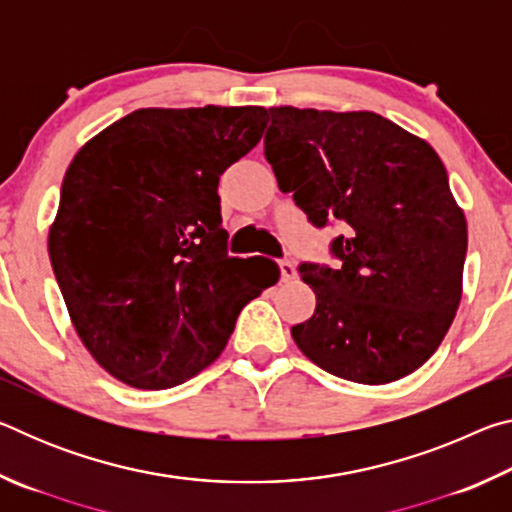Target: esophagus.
<instances>
[{
  "mask_svg": "<svg viewBox=\"0 0 512 512\" xmlns=\"http://www.w3.org/2000/svg\"><path fill=\"white\" fill-rule=\"evenodd\" d=\"M280 271H282V280H284V282L296 280V266H293V262H289V259H282V262H280Z\"/></svg>",
  "mask_w": 512,
  "mask_h": 512,
  "instance_id": "1",
  "label": "esophagus"
}]
</instances>
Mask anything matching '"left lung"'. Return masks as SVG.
<instances>
[{"label":"left lung","mask_w":512,"mask_h":512,"mask_svg":"<svg viewBox=\"0 0 512 512\" xmlns=\"http://www.w3.org/2000/svg\"><path fill=\"white\" fill-rule=\"evenodd\" d=\"M264 155L316 228L341 223L329 253L302 262L316 311L293 325L307 359L357 384L418 370L461 302L467 223L431 146L375 112L268 108Z\"/></svg>","instance_id":"8db88e82"}]
</instances>
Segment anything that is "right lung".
I'll return each mask as SVG.
<instances>
[{
    "label": "right lung",
    "instance_id": "add662e5",
    "mask_svg": "<svg viewBox=\"0 0 512 512\" xmlns=\"http://www.w3.org/2000/svg\"><path fill=\"white\" fill-rule=\"evenodd\" d=\"M266 110H135L74 155L49 257L76 334L128 386L183 384L219 357L239 311L280 280L228 255L223 171L255 149Z\"/></svg>",
    "mask_w": 512,
    "mask_h": 512
}]
</instances>
